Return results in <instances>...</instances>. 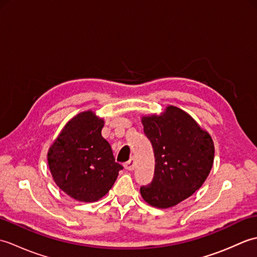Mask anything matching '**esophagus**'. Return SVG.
<instances>
[{
  "instance_id": "34e87169",
  "label": "esophagus",
  "mask_w": 257,
  "mask_h": 257,
  "mask_svg": "<svg viewBox=\"0 0 257 257\" xmlns=\"http://www.w3.org/2000/svg\"><path fill=\"white\" fill-rule=\"evenodd\" d=\"M124 169H127L129 171H133L135 169V160L130 159L128 162L124 163Z\"/></svg>"
}]
</instances>
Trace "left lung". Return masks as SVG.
I'll return each instance as SVG.
<instances>
[{"label":"left lung","mask_w":257,"mask_h":257,"mask_svg":"<svg viewBox=\"0 0 257 257\" xmlns=\"http://www.w3.org/2000/svg\"><path fill=\"white\" fill-rule=\"evenodd\" d=\"M154 148L152 182L140 188L143 199L158 209H169L190 198L204 183L214 161L210 134L182 109L169 105L160 114L141 117Z\"/></svg>","instance_id":"8db88e82"}]
</instances>
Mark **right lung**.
Here are the masks:
<instances>
[{
  "label": "right lung",
  "mask_w": 257,
  "mask_h": 257,
  "mask_svg": "<svg viewBox=\"0 0 257 257\" xmlns=\"http://www.w3.org/2000/svg\"><path fill=\"white\" fill-rule=\"evenodd\" d=\"M103 123V118L92 110L79 112L65 124L48 149L47 163L54 181L76 201L100 200L122 169L102 138Z\"/></svg>",
  "instance_id": "1"
}]
</instances>
